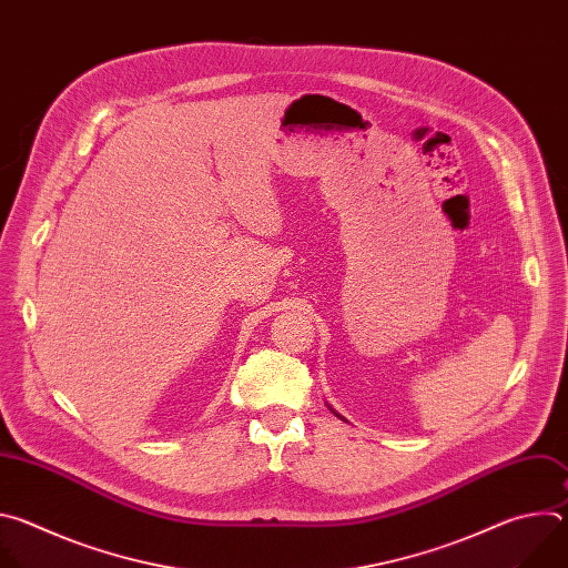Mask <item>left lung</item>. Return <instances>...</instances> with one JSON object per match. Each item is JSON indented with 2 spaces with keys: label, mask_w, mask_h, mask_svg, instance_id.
I'll return each instance as SVG.
<instances>
[{
  "label": "left lung",
  "mask_w": 568,
  "mask_h": 568,
  "mask_svg": "<svg viewBox=\"0 0 568 568\" xmlns=\"http://www.w3.org/2000/svg\"><path fill=\"white\" fill-rule=\"evenodd\" d=\"M328 407H331V404H328ZM331 412H333V414H335V416H337V418H342V420H344V416H339V414H337V412H335V409H333V407H331Z\"/></svg>",
  "instance_id": "left-lung-1"
}]
</instances>
